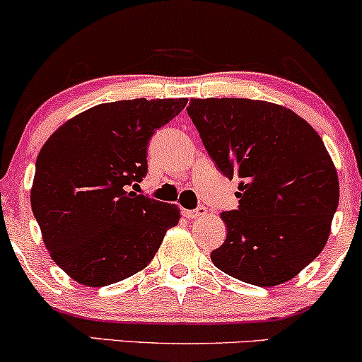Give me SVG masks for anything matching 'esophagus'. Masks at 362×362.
Returning a JSON list of instances; mask_svg holds the SVG:
<instances>
[{
  "instance_id": "1",
  "label": "esophagus",
  "mask_w": 362,
  "mask_h": 362,
  "mask_svg": "<svg viewBox=\"0 0 362 362\" xmlns=\"http://www.w3.org/2000/svg\"><path fill=\"white\" fill-rule=\"evenodd\" d=\"M207 209L206 207H197V209H184L182 211V214L185 216L187 219H195V218H202V216H206Z\"/></svg>"
}]
</instances>
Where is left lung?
<instances>
[{
	"mask_svg": "<svg viewBox=\"0 0 362 362\" xmlns=\"http://www.w3.org/2000/svg\"><path fill=\"white\" fill-rule=\"evenodd\" d=\"M187 114L219 172L240 180L213 264L262 288L293 279L323 250L339 206L337 170L318 132L264 100L192 98Z\"/></svg>",
	"mask_w": 362,
	"mask_h": 362,
	"instance_id": "8db88e82",
	"label": "left lung"
}]
</instances>
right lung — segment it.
<instances>
[{
  "instance_id": "right-lung-1",
  "label": "right lung",
  "mask_w": 362,
  "mask_h": 362,
  "mask_svg": "<svg viewBox=\"0 0 362 362\" xmlns=\"http://www.w3.org/2000/svg\"><path fill=\"white\" fill-rule=\"evenodd\" d=\"M187 98L100 103L52 132L37 156L30 204L52 260L90 288L143 271L170 228L175 204L138 195L148 141Z\"/></svg>"
}]
</instances>
